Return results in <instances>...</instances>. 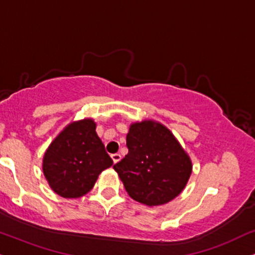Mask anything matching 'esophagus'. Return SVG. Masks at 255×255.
<instances>
[{"mask_svg":"<svg viewBox=\"0 0 255 255\" xmlns=\"http://www.w3.org/2000/svg\"><path fill=\"white\" fill-rule=\"evenodd\" d=\"M111 158H112V161H113V163H118L119 161H121V158H122V156L119 155V153H113V155H111Z\"/></svg>","mask_w":255,"mask_h":255,"instance_id":"1","label":"esophagus"}]
</instances>
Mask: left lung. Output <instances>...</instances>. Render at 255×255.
Wrapping results in <instances>:
<instances>
[{
  "label": "left lung",
  "instance_id": "8db88e82",
  "mask_svg": "<svg viewBox=\"0 0 255 255\" xmlns=\"http://www.w3.org/2000/svg\"><path fill=\"white\" fill-rule=\"evenodd\" d=\"M127 146L128 155L113 169L130 197L152 207L168 203L181 194L193 165L169 128L153 121L133 123Z\"/></svg>",
  "mask_w": 255,
  "mask_h": 255
}]
</instances>
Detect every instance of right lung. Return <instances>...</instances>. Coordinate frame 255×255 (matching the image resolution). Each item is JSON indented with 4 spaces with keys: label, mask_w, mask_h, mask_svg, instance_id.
<instances>
[{
    "label": "right lung",
    "mask_w": 255,
    "mask_h": 255,
    "mask_svg": "<svg viewBox=\"0 0 255 255\" xmlns=\"http://www.w3.org/2000/svg\"><path fill=\"white\" fill-rule=\"evenodd\" d=\"M113 164L96 132V123L83 119L68 124L43 156L48 184L65 199H77L92 189L100 172Z\"/></svg>",
    "instance_id": "1"
}]
</instances>
